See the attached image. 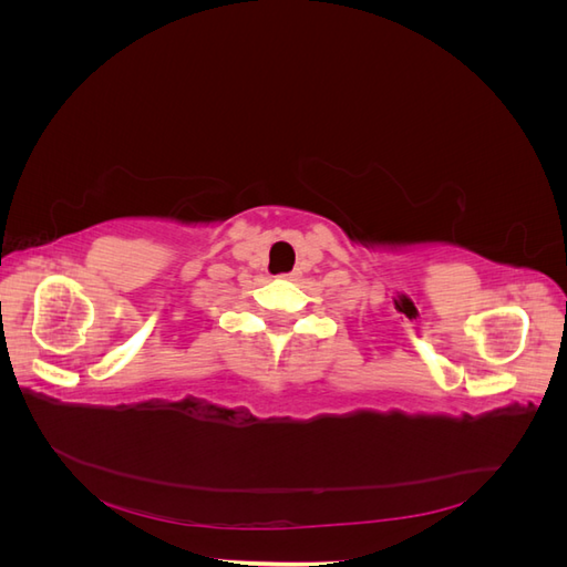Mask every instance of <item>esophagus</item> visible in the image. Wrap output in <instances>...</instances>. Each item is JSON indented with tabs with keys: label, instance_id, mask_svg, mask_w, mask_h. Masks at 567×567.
Returning a JSON list of instances; mask_svg holds the SVG:
<instances>
[{
	"label": "esophagus",
	"instance_id": "esophagus-1",
	"mask_svg": "<svg viewBox=\"0 0 567 567\" xmlns=\"http://www.w3.org/2000/svg\"><path fill=\"white\" fill-rule=\"evenodd\" d=\"M298 274L296 271H290V274H281V279H296Z\"/></svg>",
	"mask_w": 567,
	"mask_h": 567
}]
</instances>
